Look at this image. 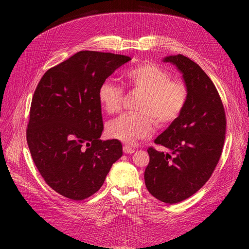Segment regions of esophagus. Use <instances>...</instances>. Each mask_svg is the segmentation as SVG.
I'll use <instances>...</instances> for the list:
<instances>
[{"label": "esophagus", "mask_w": 249, "mask_h": 249, "mask_svg": "<svg viewBox=\"0 0 249 249\" xmlns=\"http://www.w3.org/2000/svg\"><path fill=\"white\" fill-rule=\"evenodd\" d=\"M124 154H133L134 153V148L132 146H130V145L124 144Z\"/></svg>", "instance_id": "obj_1"}]
</instances>
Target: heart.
Listing matches in <instances>:
<instances>
[{
	"instance_id": "1",
	"label": "heart",
	"mask_w": 249,
	"mask_h": 249,
	"mask_svg": "<svg viewBox=\"0 0 249 249\" xmlns=\"http://www.w3.org/2000/svg\"><path fill=\"white\" fill-rule=\"evenodd\" d=\"M124 84L135 91L143 92L138 102L139 112L124 113L107 125L109 136L124 143H134L152 135L155 122L166 127L183 114L189 101L187 83L164 67L153 62L135 65L124 73ZM102 108L109 114L123 109L124 90L109 80L104 81L97 91Z\"/></svg>"
}]
</instances>
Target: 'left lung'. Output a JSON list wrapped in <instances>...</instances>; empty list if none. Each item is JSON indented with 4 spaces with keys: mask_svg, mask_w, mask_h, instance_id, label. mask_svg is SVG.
Masks as SVG:
<instances>
[{
    "mask_svg": "<svg viewBox=\"0 0 249 249\" xmlns=\"http://www.w3.org/2000/svg\"><path fill=\"white\" fill-rule=\"evenodd\" d=\"M164 61L183 72L189 101L183 114L155 140L168 152L147 148L144 179L157 199L177 203L196 193L212 176L222 154L227 116L214 83L199 65L182 54Z\"/></svg>",
    "mask_w": 249,
    "mask_h": 249,
    "instance_id": "8db88e82",
    "label": "left lung"
}]
</instances>
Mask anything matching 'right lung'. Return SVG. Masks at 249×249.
I'll use <instances>...</instances> for the list:
<instances>
[{"instance_id":"right-lung-1","label":"right lung","mask_w":249,"mask_h":249,"mask_svg":"<svg viewBox=\"0 0 249 249\" xmlns=\"http://www.w3.org/2000/svg\"><path fill=\"white\" fill-rule=\"evenodd\" d=\"M131 58L81 51L48 70L32 97L27 142L33 162L53 190L72 200L91 196L123 156L117 139L102 141L104 81Z\"/></svg>"}]
</instances>
